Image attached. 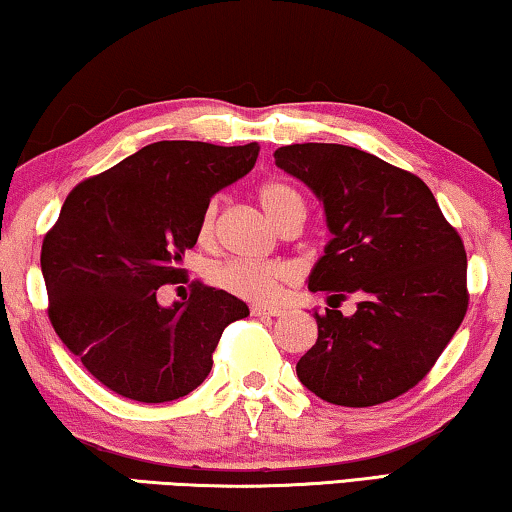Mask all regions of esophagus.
<instances>
[{"label": "esophagus", "instance_id": "34e87169", "mask_svg": "<svg viewBox=\"0 0 512 512\" xmlns=\"http://www.w3.org/2000/svg\"><path fill=\"white\" fill-rule=\"evenodd\" d=\"M250 312H253L255 317H280L282 315L280 308H269V305H253Z\"/></svg>", "mask_w": 512, "mask_h": 512}]
</instances>
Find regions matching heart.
Masks as SVG:
<instances>
[{"instance_id":"1","label":"heart","mask_w":512,"mask_h":512,"mask_svg":"<svg viewBox=\"0 0 512 512\" xmlns=\"http://www.w3.org/2000/svg\"><path fill=\"white\" fill-rule=\"evenodd\" d=\"M257 197L269 216L285 230L294 223H303L305 202L299 190L285 181H266L257 188ZM218 230V200L204 207L200 223H197V236L202 243H211ZM213 280L246 301L266 303L276 299L282 282L287 280L289 271L282 262H253V259H227L213 266Z\"/></svg>"}]
</instances>
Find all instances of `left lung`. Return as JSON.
I'll return each instance as SVG.
<instances>
[{"instance_id":"left-lung-1","label":"left lung","mask_w":512,"mask_h":512,"mask_svg":"<svg viewBox=\"0 0 512 512\" xmlns=\"http://www.w3.org/2000/svg\"><path fill=\"white\" fill-rule=\"evenodd\" d=\"M276 165L319 197L333 239L312 292L356 296L345 317L315 312L301 384L340 407H375L423 381L469 308L467 253L432 190L407 170L345 144L276 149Z\"/></svg>"}]
</instances>
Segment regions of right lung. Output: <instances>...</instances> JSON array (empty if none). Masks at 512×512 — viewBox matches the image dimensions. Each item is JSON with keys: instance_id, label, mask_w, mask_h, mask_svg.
<instances>
[{"instance_id": "1", "label": "right lung", "mask_w": 512, "mask_h": 512, "mask_svg": "<svg viewBox=\"0 0 512 512\" xmlns=\"http://www.w3.org/2000/svg\"><path fill=\"white\" fill-rule=\"evenodd\" d=\"M257 142L218 147L163 140L68 193L41 248L48 317L68 352L103 386L135 402H170L211 372L223 331L248 305L190 282L163 308L158 287L186 280L181 259L213 193L253 170Z\"/></svg>"}]
</instances>
